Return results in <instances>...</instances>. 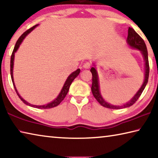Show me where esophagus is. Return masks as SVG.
I'll list each match as a JSON object with an SVG mask.
<instances>
[{
	"label": "esophagus",
	"mask_w": 158,
	"mask_h": 158,
	"mask_svg": "<svg viewBox=\"0 0 158 158\" xmlns=\"http://www.w3.org/2000/svg\"><path fill=\"white\" fill-rule=\"evenodd\" d=\"M83 68L84 69H89L90 68V63H85L83 65Z\"/></svg>",
	"instance_id": "esophagus-1"
}]
</instances>
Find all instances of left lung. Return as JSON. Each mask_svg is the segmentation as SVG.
Here are the masks:
<instances>
[{"label": "left lung", "instance_id": "8db88e82", "mask_svg": "<svg viewBox=\"0 0 158 158\" xmlns=\"http://www.w3.org/2000/svg\"><path fill=\"white\" fill-rule=\"evenodd\" d=\"M127 42L131 47L133 48V49H137L138 50H139L141 53H142L144 61H145V79H144L143 83L142 85H141V87L140 88V89L138 90V92L136 93L135 95L132 98V99H131L127 103L125 104V105L122 106L112 105L104 100V99L101 96L100 91V85H99L98 73L97 71H96L95 68H94V67L91 68V69H90V72H91L93 76L91 86L92 93L98 102L100 103L102 106H105V107L106 108L113 109H120L123 108L129 107V106L133 105L136 102V101L139 98L140 95L143 92V90L145 89L147 83H148L149 76V63L148 57V51H147L145 42H144L143 40L139 35V34L136 33V31L134 30L132 28L130 27L128 28V35L127 38Z\"/></svg>", "mask_w": 158, "mask_h": 158}]
</instances>
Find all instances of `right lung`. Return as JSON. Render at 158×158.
<instances>
[{
    "label": "right lung",
    "instance_id": "right-lung-1",
    "mask_svg": "<svg viewBox=\"0 0 158 158\" xmlns=\"http://www.w3.org/2000/svg\"><path fill=\"white\" fill-rule=\"evenodd\" d=\"M37 25H35L33 26V27L29 28L28 30H27L26 31H25L24 33H23L19 37V38L18 39V40L17 41L15 44V46L14 48V50H13L12 53V56H11V59H10V74H11V78H12V81L13 83V85H14V87H15V91L17 93V95L19 97V98L21 100V101L23 102V103H25L26 105H27L30 106H32V107H35V108H37V109H50V108H53V107H55V106H58L59 104L62 102L64 98H65L66 95L68 94V90L69 89V86H70V85L72 84V82L73 81V80L76 78V77L79 75V74L80 73V69H77L76 71L73 72V73H72L70 75H69L68 79H67L66 81L65 82V84H64V85L63 87L62 90H61L60 93H59V95H58V97L55 99L54 100L52 101V102L50 103H48L47 105H41V106H37V105H31V104L28 103L26 102V100H23V99L19 95V94L18 93V91L17 89H16L15 87V82H14V79H13V65H14V59H15V52H17V49H19V47L20 44L22 41L23 40V39L25 38L26 36L27 35L28 33H30L33 30V29L36 27Z\"/></svg>",
    "mask_w": 158,
    "mask_h": 158
}]
</instances>
